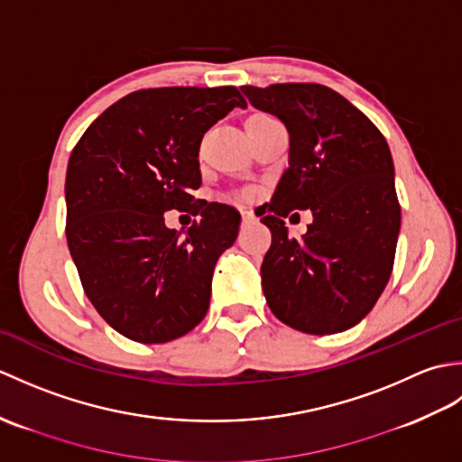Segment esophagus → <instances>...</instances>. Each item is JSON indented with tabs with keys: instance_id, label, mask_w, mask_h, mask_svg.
I'll list each match as a JSON object with an SVG mask.
<instances>
[{
	"instance_id": "esophagus-1",
	"label": "esophagus",
	"mask_w": 462,
	"mask_h": 462,
	"mask_svg": "<svg viewBox=\"0 0 462 462\" xmlns=\"http://www.w3.org/2000/svg\"><path fill=\"white\" fill-rule=\"evenodd\" d=\"M252 222H256V216H254V212L242 210V224L246 226V224H252Z\"/></svg>"
}]
</instances>
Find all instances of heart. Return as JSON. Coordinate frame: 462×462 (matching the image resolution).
I'll use <instances>...</instances> for the list:
<instances>
[{
	"instance_id": "heart-1",
	"label": "heart",
	"mask_w": 462,
	"mask_h": 462,
	"mask_svg": "<svg viewBox=\"0 0 462 462\" xmlns=\"http://www.w3.org/2000/svg\"><path fill=\"white\" fill-rule=\"evenodd\" d=\"M252 194H254V192H252V190H248V192H246V196H252Z\"/></svg>"
}]
</instances>
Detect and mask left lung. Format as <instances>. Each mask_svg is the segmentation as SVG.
<instances>
[{
	"label": "left lung",
	"instance_id": "8db88e82",
	"mask_svg": "<svg viewBox=\"0 0 462 462\" xmlns=\"http://www.w3.org/2000/svg\"><path fill=\"white\" fill-rule=\"evenodd\" d=\"M242 91L290 133V169L260 220L272 232L260 268L268 306L311 336L357 326L387 286L401 228L385 136L329 87L278 83ZM306 208L314 222L301 241L290 239L282 218Z\"/></svg>",
	"mask_w": 462,
	"mask_h": 462
}]
</instances>
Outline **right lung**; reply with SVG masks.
I'll list each match as a JSON object with an SVG mask.
<instances>
[{"label": "right lung", "mask_w": 462, "mask_h": 462, "mask_svg": "<svg viewBox=\"0 0 462 462\" xmlns=\"http://www.w3.org/2000/svg\"><path fill=\"white\" fill-rule=\"evenodd\" d=\"M234 106L236 87H159L113 103L69 156L67 244L87 298L121 336L166 343L208 311L212 272L238 236L240 212L196 204L204 133ZM201 218L184 237L163 212Z\"/></svg>", "instance_id": "right-lung-1"}]
</instances>
